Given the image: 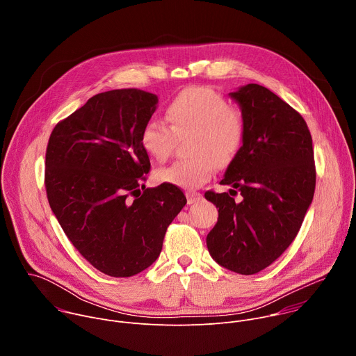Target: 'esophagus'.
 I'll list each match as a JSON object with an SVG mask.
<instances>
[{
	"instance_id": "esophagus-1",
	"label": "esophagus",
	"mask_w": 356,
	"mask_h": 356,
	"mask_svg": "<svg viewBox=\"0 0 356 356\" xmlns=\"http://www.w3.org/2000/svg\"><path fill=\"white\" fill-rule=\"evenodd\" d=\"M186 197H187L188 204H195V202H198L202 198V194L197 193V191H187Z\"/></svg>"
}]
</instances>
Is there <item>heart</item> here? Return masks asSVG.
I'll use <instances>...</instances> for the list:
<instances>
[{
	"mask_svg": "<svg viewBox=\"0 0 356 356\" xmlns=\"http://www.w3.org/2000/svg\"><path fill=\"white\" fill-rule=\"evenodd\" d=\"M170 125L149 121L140 132V145L158 161L170 156L177 136L193 134L187 159L176 161L156 170L159 183L193 190L206 184L218 165L229 166L241 154L246 139L242 113L211 87H188L180 91L168 106Z\"/></svg>",
	"mask_w": 356,
	"mask_h": 356,
	"instance_id": "1",
	"label": "heart"
}]
</instances>
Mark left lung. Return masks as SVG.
Listing matches in <instances>:
<instances>
[{
  "label": "left lung",
  "mask_w": 356,
  "mask_h": 356,
  "mask_svg": "<svg viewBox=\"0 0 356 356\" xmlns=\"http://www.w3.org/2000/svg\"><path fill=\"white\" fill-rule=\"evenodd\" d=\"M229 95L241 106L246 139L221 180L229 193L204 194L218 209L207 248L218 265L253 275L290 246L312 204L313 139L304 118L266 87L246 84Z\"/></svg>",
  "instance_id": "left-lung-1"
}]
</instances>
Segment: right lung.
<instances>
[{"mask_svg":"<svg viewBox=\"0 0 356 356\" xmlns=\"http://www.w3.org/2000/svg\"><path fill=\"white\" fill-rule=\"evenodd\" d=\"M158 101L139 88L95 94L59 121L47 142L50 209L81 257L113 277L138 275L158 259L187 202L176 186L142 184L150 162L140 132Z\"/></svg>","mask_w":356,"mask_h":356,"instance_id":"right-lung-1","label":"right lung"}]
</instances>
